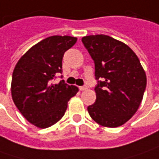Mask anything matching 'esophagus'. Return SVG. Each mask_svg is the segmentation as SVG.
Returning <instances> with one entry per match:
<instances>
[{"mask_svg": "<svg viewBox=\"0 0 159 159\" xmlns=\"http://www.w3.org/2000/svg\"><path fill=\"white\" fill-rule=\"evenodd\" d=\"M87 89H88V87H87V86L80 87V91H85V90H87Z\"/></svg>", "mask_w": 159, "mask_h": 159, "instance_id": "esophagus-1", "label": "esophagus"}]
</instances>
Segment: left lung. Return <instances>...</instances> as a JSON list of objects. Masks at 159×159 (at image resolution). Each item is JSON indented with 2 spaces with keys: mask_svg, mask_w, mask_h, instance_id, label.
Returning <instances> with one entry per match:
<instances>
[{
  "mask_svg": "<svg viewBox=\"0 0 159 159\" xmlns=\"http://www.w3.org/2000/svg\"><path fill=\"white\" fill-rule=\"evenodd\" d=\"M95 62L96 100L88 107L89 115L105 127L124 125L139 109L147 78L136 54L124 42L104 34L82 38Z\"/></svg>",
  "mask_w": 159,
  "mask_h": 159,
  "instance_id": "1",
  "label": "left lung"
}]
</instances>
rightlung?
Listing matches in <instances>:
<instances>
[{
    "instance_id": "right-lung-1",
    "label": "right lung",
    "mask_w": 159,
    "mask_h": 159,
    "mask_svg": "<svg viewBox=\"0 0 159 159\" xmlns=\"http://www.w3.org/2000/svg\"><path fill=\"white\" fill-rule=\"evenodd\" d=\"M76 41V37L67 35L48 37L29 48L16 64L12 99L25 119L39 128L49 127L62 119L69 100L79 91L64 80L51 82L57 72H62L64 52Z\"/></svg>"
}]
</instances>
